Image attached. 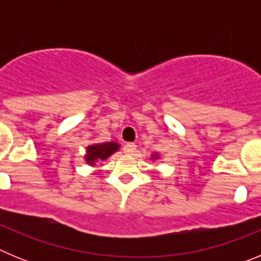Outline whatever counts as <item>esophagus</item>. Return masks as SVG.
<instances>
[{
    "mask_svg": "<svg viewBox=\"0 0 261 261\" xmlns=\"http://www.w3.org/2000/svg\"><path fill=\"white\" fill-rule=\"evenodd\" d=\"M136 144H133V142H128V144H125V146H124V151H125L126 154H133L136 153Z\"/></svg>",
    "mask_w": 261,
    "mask_h": 261,
    "instance_id": "obj_1",
    "label": "esophagus"
}]
</instances>
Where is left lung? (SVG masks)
<instances>
[{"mask_svg": "<svg viewBox=\"0 0 261 261\" xmlns=\"http://www.w3.org/2000/svg\"><path fill=\"white\" fill-rule=\"evenodd\" d=\"M159 158V154H153L151 155V159H158Z\"/></svg>", "mask_w": 261, "mask_h": 261, "instance_id": "1", "label": "left lung"}]
</instances>
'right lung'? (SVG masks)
I'll return each mask as SVG.
<instances>
[{
	"label": "right lung",
	"mask_w": 261,
	"mask_h": 261,
	"mask_svg": "<svg viewBox=\"0 0 261 261\" xmlns=\"http://www.w3.org/2000/svg\"><path fill=\"white\" fill-rule=\"evenodd\" d=\"M120 149L117 142H102V144H93L86 147L85 161L90 166H95L100 161H106L108 156L116 153Z\"/></svg>",
	"instance_id": "add662e5"
}]
</instances>
